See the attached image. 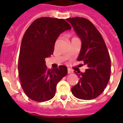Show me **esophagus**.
Wrapping results in <instances>:
<instances>
[{"label":"esophagus","mask_w":123,"mask_h":123,"mask_svg":"<svg viewBox=\"0 0 123 123\" xmlns=\"http://www.w3.org/2000/svg\"><path fill=\"white\" fill-rule=\"evenodd\" d=\"M73 73V70L70 68H68V74H72Z\"/></svg>","instance_id":"1"}]
</instances>
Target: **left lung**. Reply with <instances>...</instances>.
Masks as SVG:
<instances>
[{
  "label": "left lung",
  "mask_w": 123,
  "mask_h": 123,
  "mask_svg": "<svg viewBox=\"0 0 123 123\" xmlns=\"http://www.w3.org/2000/svg\"><path fill=\"white\" fill-rule=\"evenodd\" d=\"M67 20L82 41L77 60L88 67L85 72H75L80 80L71 89L72 94L80 99H95L103 93L110 79L111 59L108 50L101 33L90 20L80 17Z\"/></svg>",
  "instance_id": "8db88e82"
}]
</instances>
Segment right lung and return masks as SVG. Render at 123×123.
I'll list each match as a JSON object with an SVG mask.
<instances>
[{"label": "right lung", "instance_id": "right-lung-1", "mask_svg": "<svg viewBox=\"0 0 123 123\" xmlns=\"http://www.w3.org/2000/svg\"><path fill=\"white\" fill-rule=\"evenodd\" d=\"M71 26L63 19L42 17L34 20L23 36L18 59L21 86L28 96L35 101L51 99L56 84L67 74L64 65L47 69L45 58L53 54L59 35Z\"/></svg>", "mask_w": 123, "mask_h": 123}]
</instances>
